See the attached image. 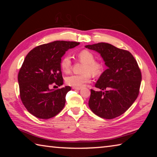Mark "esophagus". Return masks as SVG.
I'll list each match as a JSON object with an SVG mask.
<instances>
[{
  "instance_id": "obj_1",
  "label": "esophagus",
  "mask_w": 157,
  "mask_h": 157,
  "mask_svg": "<svg viewBox=\"0 0 157 157\" xmlns=\"http://www.w3.org/2000/svg\"><path fill=\"white\" fill-rule=\"evenodd\" d=\"M73 89L75 90H80L82 88L81 87H73Z\"/></svg>"
}]
</instances>
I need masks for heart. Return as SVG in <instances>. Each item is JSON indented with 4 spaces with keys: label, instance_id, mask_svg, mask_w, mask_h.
Returning a JSON list of instances; mask_svg holds the SVG:
<instances>
[{
    "label": "heart",
    "instance_id": "b5f03b06",
    "mask_svg": "<svg viewBox=\"0 0 157 157\" xmlns=\"http://www.w3.org/2000/svg\"><path fill=\"white\" fill-rule=\"evenodd\" d=\"M78 59L84 63L82 68L83 73L79 75H71L66 78V84L73 87H82L88 83L91 79V73L93 75H98L101 73L103 64L102 62L95 60V55L88 50H82L77 55ZM62 70L68 73L71 69V60L69 56H64L60 62Z\"/></svg>",
    "mask_w": 157,
    "mask_h": 157
}]
</instances>
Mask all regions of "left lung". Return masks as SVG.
Returning <instances> with one entry per match:
<instances>
[{
	"mask_svg": "<svg viewBox=\"0 0 157 157\" xmlns=\"http://www.w3.org/2000/svg\"><path fill=\"white\" fill-rule=\"evenodd\" d=\"M87 48L100 53L107 69L101 74L91 89L89 106L100 118L113 119L122 115L138 97L141 72L137 62L129 51L107 43L87 45Z\"/></svg>",
	"mask_w": 157,
	"mask_h": 157,
	"instance_id": "8db88e82",
	"label": "left lung"
}]
</instances>
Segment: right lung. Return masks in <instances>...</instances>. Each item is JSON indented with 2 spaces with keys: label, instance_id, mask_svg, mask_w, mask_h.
Wrapping results in <instances>:
<instances>
[{
  "label": "right lung",
  "instance_id": "obj_1",
  "mask_svg": "<svg viewBox=\"0 0 157 157\" xmlns=\"http://www.w3.org/2000/svg\"><path fill=\"white\" fill-rule=\"evenodd\" d=\"M79 42L55 41L35 47L26 55L18 75L20 97L29 112L36 118L49 119L64 107L71 86L50 89L63 83L60 62L68 50Z\"/></svg>",
  "mask_w": 157,
  "mask_h": 157
}]
</instances>
